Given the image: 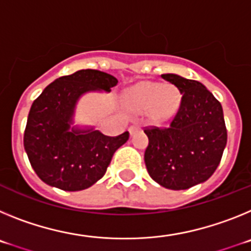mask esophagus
<instances>
[{
	"mask_svg": "<svg viewBox=\"0 0 251 251\" xmlns=\"http://www.w3.org/2000/svg\"><path fill=\"white\" fill-rule=\"evenodd\" d=\"M139 128H141V124H139L138 122H133V124L129 127V133L133 134V133L136 132V130H138Z\"/></svg>",
	"mask_w": 251,
	"mask_h": 251,
	"instance_id": "34e87169",
	"label": "esophagus"
}]
</instances>
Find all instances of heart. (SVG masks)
I'll list each match as a JSON object with an SVG mask.
<instances>
[{
    "mask_svg": "<svg viewBox=\"0 0 251 251\" xmlns=\"http://www.w3.org/2000/svg\"><path fill=\"white\" fill-rule=\"evenodd\" d=\"M127 104L136 112L150 110L154 118H165L174 112L177 95L171 86H161L153 83H139L127 93Z\"/></svg>",
    "mask_w": 251,
    "mask_h": 251,
    "instance_id": "obj_1",
    "label": "heart"
}]
</instances>
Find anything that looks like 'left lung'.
I'll list each match as a JSON object with an SVG mask.
<instances>
[{
	"instance_id": "left-lung-1",
	"label": "left lung",
	"mask_w": 251,
	"mask_h": 251,
	"mask_svg": "<svg viewBox=\"0 0 251 251\" xmlns=\"http://www.w3.org/2000/svg\"><path fill=\"white\" fill-rule=\"evenodd\" d=\"M181 93L177 112L166 127L145 128L148 174L170 190H187L210 178L227 141L220 101L200 81L176 74L161 75Z\"/></svg>"
}]
</instances>
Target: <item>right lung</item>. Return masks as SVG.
<instances>
[{
  "label": "right lung",
  "instance_id": "add662e5",
  "mask_svg": "<svg viewBox=\"0 0 251 251\" xmlns=\"http://www.w3.org/2000/svg\"><path fill=\"white\" fill-rule=\"evenodd\" d=\"M118 84L113 75L86 69L65 75L44 89L31 105L24 134L28 161L44 182L64 191H80L105 175L114 152L129 138L99 130L72 129L75 104L83 93Z\"/></svg>",
  "mask_w": 251,
  "mask_h": 251
}]
</instances>
